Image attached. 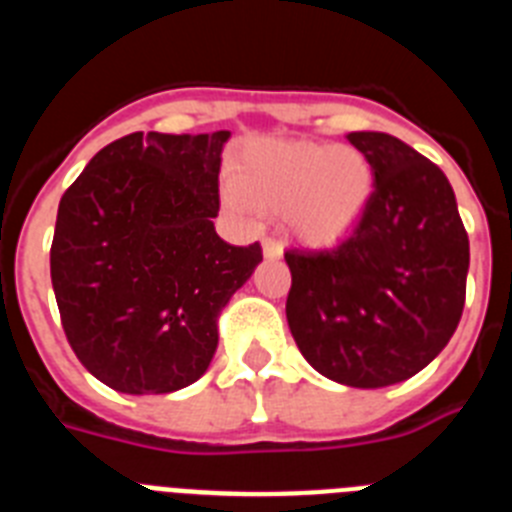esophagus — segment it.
Listing matches in <instances>:
<instances>
[{"mask_svg":"<svg viewBox=\"0 0 512 512\" xmlns=\"http://www.w3.org/2000/svg\"><path fill=\"white\" fill-rule=\"evenodd\" d=\"M261 248H264L266 259H279V256H282V251H285V246H282L277 238H264L261 240Z\"/></svg>","mask_w":512,"mask_h":512,"instance_id":"34e87169","label":"esophagus"}]
</instances>
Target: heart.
<instances>
[{
	"label": "heart",
	"mask_w": 512,
	"mask_h": 512,
	"mask_svg": "<svg viewBox=\"0 0 512 512\" xmlns=\"http://www.w3.org/2000/svg\"><path fill=\"white\" fill-rule=\"evenodd\" d=\"M373 194V163L355 147L277 139L251 144L235 168V181L222 186L227 209L248 212L256 204L285 212L290 233L313 248L347 238Z\"/></svg>",
	"instance_id": "1"
}]
</instances>
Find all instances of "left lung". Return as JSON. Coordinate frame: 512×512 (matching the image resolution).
I'll return each mask as SVG.
<instances>
[{
  "mask_svg": "<svg viewBox=\"0 0 512 512\" xmlns=\"http://www.w3.org/2000/svg\"><path fill=\"white\" fill-rule=\"evenodd\" d=\"M347 139L375 170L368 212L329 251H292L287 323L331 381L383 388L427 368L466 300L469 235L443 170L383 131Z\"/></svg>",
  "mask_w": 512,
  "mask_h": 512,
  "instance_id": "8db88e82",
  "label": "left lung"
}]
</instances>
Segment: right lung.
I'll use <instances>...</instances> for the list:
<instances>
[{
	"label": "right lung",
	"mask_w": 512,
	"mask_h": 512,
	"mask_svg": "<svg viewBox=\"0 0 512 512\" xmlns=\"http://www.w3.org/2000/svg\"><path fill=\"white\" fill-rule=\"evenodd\" d=\"M230 131L121 137L64 191L51 285L77 360L131 396L207 373L217 318L259 266V243L217 235Z\"/></svg>",
	"instance_id": "right-lung-1"
}]
</instances>
